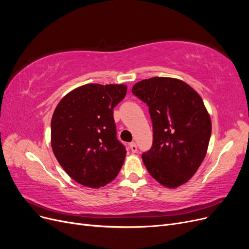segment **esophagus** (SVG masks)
<instances>
[{"label": "esophagus", "mask_w": 249, "mask_h": 249, "mask_svg": "<svg viewBox=\"0 0 249 249\" xmlns=\"http://www.w3.org/2000/svg\"><path fill=\"white\" fill-rule=\"evenodd\" d=\"M130 148H131V150L133 153H136L137 152V145H136V143L135 142H131L130 143Z\"/></svg>", "instance_id": "1"}]
</instances>
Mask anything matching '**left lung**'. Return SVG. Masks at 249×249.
I'll return each instance as SVG.
<instances>
[{
  "mask_svg": "<svg viewBox=\"0 0 249 249\" xmlns=\"http://www.w3.org/2000/svg\"><path fill=\"white\" fill-rule=\"evenodd\" d=\"M132 92L146 103L154 141L142 161L161 185L177 188L197 171L207 155L212 132L200 95L182 80L154 77L136 83Z\"/></svg>",
  "mask_w": 249,
  "mask_h": 249,
  "instance_id": "left-lung-1",
  "label": "left lung"
}]
</instances>
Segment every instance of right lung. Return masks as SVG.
<instances>
[{
	"instance_id": "right-lung-1",
	"label": "right lung",
	"mask_w": 249,
	"mask_h": 249,
	"mask_svg": "<svg viewBox=\"0 0 249 249\" xmlns=\"http://www.w3.org/2000/svg\"><path fill=\"white\" fill-rule=\"evenodd\" d=\"M125 94L124 84H86L63 96L53 113V153L83 186L104 187L123 166L126 150L116 138L113 109Z\"/></svg>"
}]
</instances>
